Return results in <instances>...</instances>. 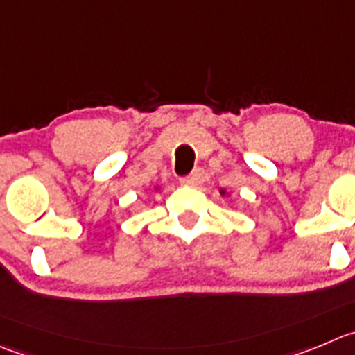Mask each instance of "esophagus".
<instances>
[{"label":"esophagus","instance_id":"1","mask_svg":"<svg viewBox=\"0 0 355 355\" xmlns=\"http://www.w3.org/2000/svg\"><path fill=\"white\" fill-rule=\"evenodd\" d=\"M204 178H205L204 171H202V168H195V171L191 172V174H188V175H184V178H181V183L187 184V187L197 188V187H200L202 183H204Z\"/></svg>","mask_w":355,"mask_h":355}]
</instances>
